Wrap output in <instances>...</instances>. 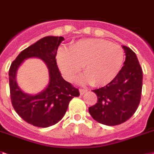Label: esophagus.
Returning a JSON list of instances; mask_svg holds the SVG:
<instances>
[{
  "label": "esophagus",
  "mask_w": 154,
  "mask_h": 154,
  "mask_svg": "<svg viewBox=\"0 0 154 154\" xmlns=\"http://www.w3.org/2000/svg\"><path fill=\"white\" fill-rule=\"evenodd\" d=\"M79 91H80V94H81V95H83L84 93H85V92H87L88 90L86 89V88H80Z\"/></svg>",
  "instance_id": "esophagus-1"
}]
</instances>
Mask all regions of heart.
<instances>
[{"instance_id": "heart-1", "label": "heart", "mask_w": 154, "mask_h": 154, "mask_svg": "<svg viewBox=\"0 0 154 154\" xmlns=\"http://www.w3.org/2000/svg\"><path fill=\"white\" fill-rule=\"evenodd\" d=\"M57 64L68 81H73L81 66L82 81L94 86L105 85L117 76L124 61V51L119 44L102 38H86L74 42L70 49L60 48Z\"/></svg>"}]
</instances>
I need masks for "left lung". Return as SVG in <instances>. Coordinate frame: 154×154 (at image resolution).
Listing matches in <instances>:
<instances>
[{"label": "left lung", "instance_id": "8db88e82", "mask_svg": "<svg viewBox=\"0 0 154 154\" xmlns=\"http://www.w3.org/2000/svg\"><path fill=\"white\" fill-rule=\"evenodd\" d=\"M126 59L115 78L107 85L92 90L97 103L88 107L97 122L116 126L128 120L139 105L142 89V69L137 56L129 47L123 46Z\"/></svg>", "mask_w": 154, "mask_h": 154}]
</instances>
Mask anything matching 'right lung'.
<instances>
[{
	"label": "right lung",
	"mask_w": 154,
	"mask_h": 154,
	"mask_svg": "<svg viewBox=\"0 0 154 154\" xmlns=\"http://www.w3.org/2000/svg\"><path fill=\"white\" fill-rule=\"evenodd\" d=\"M62 36H47L24 49L12 62L8 71L11 101L13 108L30 124L38 127H48L59 122L66 114L73 97H79V90L63 79L57 65L56 55ZM36 57L47 64L50 75L48 88L35 96L21 91L15 81L17 69L26 58Z\"/></svg>",
	"instance_id": "obj_1"
}]
</instances>
